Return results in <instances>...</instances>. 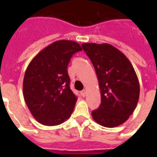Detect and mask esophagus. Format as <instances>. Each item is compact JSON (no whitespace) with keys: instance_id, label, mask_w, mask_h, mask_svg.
Segmentation results:
<instances>
[{"instance_id":"esophagus-1","label":"esophagus","mask_w":157,"mask_h":157,"mask_svg":"<svg viewBox=\"0 0 157 157\" xmlns=\"http://www.w3.org/2000/svg\"><path fill=\"white\" fill-rule=\"evenodd\" d=\"M81 96H82V97H85V96L86 95V90H84L81 91Z\"/></svg>"}]
</instances>
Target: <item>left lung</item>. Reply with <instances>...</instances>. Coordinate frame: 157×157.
I'll return each mask as SVG.
<instances>
[{"mask_svg":"<svg viewBox=\"0 0 157 157\" xmlns=\"http://www.w3.org/2000/svg\"><path fill=\"white\" fill-rule=\"evenodd\" d=\"M84 51L98 76L101 104L92 112L98 124L107 128L121 125L134 112L139 98V82L131 63L109 44L84 43Z\"/></svg>","mask_w":157,"mask_h":157,"instance_id":"obj_1","label":"left lung"}]
</instances>
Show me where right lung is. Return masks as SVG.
Returning <instances> with one entry per match:
<instances>
[{
  "label": "right lung",
  "mask_w": 157,
  "mask_h": 157,
  "mask_svg": "<svg viewBox=\"0 0 157 157\" xmlns=\"http://www.w3.org/2000/svg\"><path fill=\"white\" fill-rule=\"evenodd\" d=\"M82 48L72 40H60L38 53L25 71L23 93L25 103L39 123L54 126L72 113L76 97L70 89L67 65Z\"/></svg>",
  "instance_id": "1"
}]
</instances>
